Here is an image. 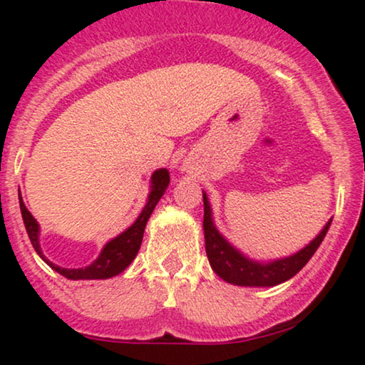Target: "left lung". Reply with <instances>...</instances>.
<instances>
[{"label": "left lung", "mask_w": 365, "mask_h": 365, "mask_svg": "<svg viewBox=\"0 0 365 365\" xmlns=\"http://www.w3.org/2000/svg\"><path fill=\"white\" fill-rule=\"evenodd\" d=\"M204 201V239H206V254L211 264L212 271L219 277L229 284L236 286H247V287H272L277 284L286 282L287 279L296 276L301 269L309 262V259L314 256L317 247L326 237L331 226L332 219L324 226L321 232L317 234L316 239L302 247L301 251L292 254L289 257L276 259V261L259 262L252 261L244 256V254L232 246L221 232L217 231L212 222V211L209 206L206 192H202Z\"/></svg>", "instance_id": "1"}]
</instances>
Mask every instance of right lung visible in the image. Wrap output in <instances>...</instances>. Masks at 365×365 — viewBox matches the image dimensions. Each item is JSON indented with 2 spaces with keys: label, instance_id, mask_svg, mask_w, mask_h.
I'll list each match as a JSON object with an SVG mask.
<instances>
[{
  "label": "right lung",
  "instance_id": "add662e5",
  "mask_svg": "<svg viewBox=\"0 0 365 365\" xmlns=\"http://www.w3.org/2000/svg\"><path fill=\"white\" fill-rule=\"evenodd\" d=\"M168 186H169L168 169H158V171H154V174L151 176V191H149L148 202L146 206L143 207V211L138 216L136 221H134L126 231L111 239L109 242H106V246L103 247V251L96 257V261L91 262L86 267H79V269L59 267L44 256L41 251V246H39V224L36 219L31 216V212L28 211L26 206H24L21 192H18V196H19V207H21L24 227H26L28 237L33 244L34 251L38 252V256L41 257L49 267L61 274V276L71 279V281H78V279H109L113 276H118V274H121L124 269L133 262V259L136 257L139 247H141L144 227H146L148 219L151 217L154 207H156L159 199L163 197V194L166 191Z\"/></svg>",
  "mask_w": 365,
  "mask_h": 365
}]
</instances>
